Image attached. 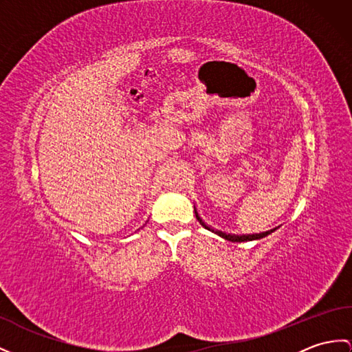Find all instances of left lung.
Returning <instances> with one entry per match:
<instances>
[{"instance_id": "1", "label": "left lung", "mask_w": 352, "mask_h": 352, "mask_svg": "<svg viewBox=\"0 0 352 352\" xmlns=\"http://www.w3.org/2000/svg\"><path fill=\"white\" fill-rule=\"evenodd\" d=\"M194 212H195V218L199 219V222H200V224H201L204 228H208V230L213 231V233H217L218 236L224 237L226 241H230V242H250V241H256V239H263V237H265V236H267V234L273 233V231L276 230V228H273V230H270V231H264V233H260V234H243V236H237V234H227V233H222V231H215V230H212L210 227L206 226L204 222L201 221V218L199 217V213H197V210H194Z\"/></svg>"}]
</instances>
